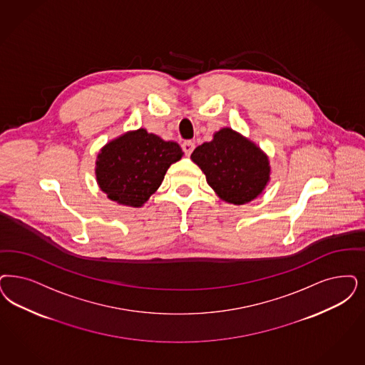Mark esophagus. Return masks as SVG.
<instances>
[{"label": "esophagus", "instance_id": "34e87169", "mask_svg": "<svg viewBox=\"0 0 365 365\" xmlns=\"http://www.w3.org/2000/svg\"><path fill=\"white\" fill-rule=\"evenodd\" d=\"M194 148H195V144L192 143V141H185L183 144H182V150L183 152L190 156L191 155V152L194 151Z\"/></svg>", "mask_w": 365, "mask_h": 365}]
</instances>
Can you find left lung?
<instances>
[{
  "label": "left lung",
  "instance_id": "8db88e82",
  "mask_svg": "<svg viewBox=\"0 0 365 365\" xmlns=\"http://www.w3.org/2000/svg\"><path fill=\"white\" fill-rule=\"evenodd\" d=\"M191 160L201 168L215 194L227 203L253 201L269 182L268 156L230 128L220 129L212 141L198 145Z\"/></svg>",
  "mask_w": 365,
  "mask_h": 365
}]
</instances>
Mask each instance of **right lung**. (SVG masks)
Returning <instances> with one entry per match:
<instances>
[{
  "mask_svg": "<svg viewBox=\"0 0 365 365\" xmlns=\"http://www.w3.org/2000/svg\"><path fill=\"white\" fill-rule=\"evenodd\" d=\"M183 156L175 141L130 130L101 148L96 160L100 189L109 200L130 207H141L159 189L168 167Z\"/></svg>",
  "mask_w": 365,
  "mask_h": 365,
  "instance_id": "right-lung-1",
  "label": "right lung"
}]
</instances>
